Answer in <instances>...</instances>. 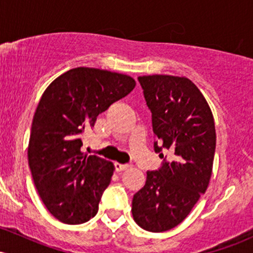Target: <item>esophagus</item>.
I'll return each mask as SVG.
<instances>
[{
    "mask_svg": "<svg viewBox=\"0 0 253 253\" xmlns=\"http://www.w3.org/2000/svg\"><path fill=\"white\" fill-rule=\"evenodd\" d=\"M114 167H115V170H117V171H124V170L128 169L130 165H128V164H120V163H118V162H117V163L114 164Z\"/></svg>",
    "mask_w": 253,
    "mask_h": 253,
    "instance_id": "1",
    "label": "esophagus"
}]
</instances>
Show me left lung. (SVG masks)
<instances>
[{
	"instance_id": "1",
	"label": "left lung",
	"mask_w": 253,
	"mask_h": 253,
	"mask_svg": "<svg viewBox=\"0 0 253 253\" xmlns=\"http://www.w3.org/2000/svg\"><path fill=\"white\" fill-rule=\"evenodd\" d=\"M152 113L155 152L163 158L132 201L134 221L150 232L179 225L206 193L213 169L216 134L211 110L189 78L152 75L138 77ZM173 153L166 161L164 150Z\"/></svg>"
}]
</instances>
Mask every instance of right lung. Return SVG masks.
<instances>
[{"label":"right lung","instance_id":"1","mask_svg":"<svg viewBox=\"0 0 253 253\" xmlns=\"http://www.w3.org/2000/svg\"><path fill=\"white\" fill-rule=\"evenodd\" d=\"M134 86L127 75L81 66L43 91L32 123L28 164L38 194L59 221L78 225L96 215L115 168L82 152L83 133Z\"/></svg>","mask_w":253,"mask_h":253}]
</instances>
